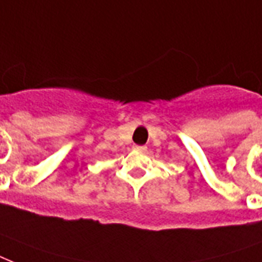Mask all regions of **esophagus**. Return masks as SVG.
Segmentation results:
<instances>
[{
	"label": "esophagus",
	"instance_id": "1",
	"mask_svg": "<svg viewBox=\"0 0 262 262\" xmlns=\"http://www.w3.org/2000/svg\"><path fill=\"white\" fill-rule=\"evenodd\" d=\"M135 149L139 152H145L147 151V147H145V145H136Z\"/></svg>",
	"mask_w": 262,
	"mask_h": 262
}]
</instances>
